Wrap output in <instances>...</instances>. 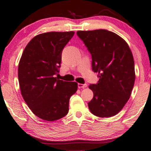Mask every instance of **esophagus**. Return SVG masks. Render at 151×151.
I'll return each instance as SVG.
<instances>
[{"label": "esophagus", "mask_w": 151, "mask_h": 151, "mask_svg": "<svg viewBox=\"0 0 151 151\" xmlns=\"http://www.w3.org/2000/svg\"><path fill=\"white\" fill-rule=\"evenodd\" d=\"M78 88H86V87H87V84H80V83H79V84H78Z\"/></svg>", "instance_id": "1"}]
</instances>
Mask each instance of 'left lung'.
Returning <instances> with one entry per match:
<instances>
[{"instance_id": "8db88e82", "label": "left lung", "mask_w": 151, "mask_h": 151, "mask_svg": "<svg viewBox=\"0 0 151 151\" xmlns=\"http://www.w3.org/2000/svg\"><path fill=\"white\" fill-rule=\"evenodd\" d=\"M92 55V67L99 78L90 84L93 98L91 112L98 117L117 114L130 98L135 79L134 60L129 46L117 34L108 30H78Z\"/></svg>"}]
</instances>
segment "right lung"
<instances>
[{"mask_svg": "<svg viewBox=\"0 0 151 151\" xmlns=\"http://www.w3.org/2000/svg\"><path fill=\"white\" fill-rule=\"evenodd\" d=\"M75 32H48L34 37L24 48L18 65L21 94L32 113L47 121L69 112L71 96L78 83L57 79L62 51Z\"/></svg>", "mask_w": 151, "mask_h": 151, "instance_id": "add662e5", "label": "right lung"}]
</instances>
